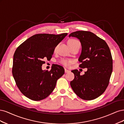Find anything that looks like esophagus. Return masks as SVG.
<instances>
[{
    "label": "esophagus",
    "instance_id": "1",
    "mask_svg": "<svg viewBox=\"0 0 124 124\" xmlns=\"http://www.w3.org/2000/svg\"><path fill=\"white\" fill-rule=\"evenodd\" d=\"M64 70H65V73H68V72H69V71H70V70H67V69H65Z\"/></svg>",
    "mask_w": 124,
    "mask_h": 124
}]
</instances>
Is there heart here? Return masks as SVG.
<instances>
[{
	"mask_svg": "<svg viewBox=\"0 0 124 124\" xmlns=\"http://www.w3.org/2000/svg\"><path fill=\"white\" fill-rule=\"evenodd\" d=\"M76 43H80V42L78 40H77V39H71V40L69 42V45L71 44ZM55 49H56V48H55L54 50H55ZM72 62H73V60L70 59H62L61 60V63L62 64L64 65L65 66H69Z\"/></svg>",
	"mask_w": 124,
	"mask_h": 124,
	"instance_id": "b5f03b06",
	"label": "heart"
}]
</instances>
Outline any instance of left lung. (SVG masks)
<instances>
[{
  "label": "left lung",
  "instance_id": "8db88e82",
  "mask_svg": "<svg viewBox=\"0 0 124 124\" xmlns=\"http://www.w3.org/2000/svg\"><path fill=\"white\" fill-rule=\"evenodd\" d=\"M69 37L78 38L82 46L79 67L87 68L80 75L77 70H71L75 78L70 85L80 98L91 101L103 93L108 86L113 69L112 58L107 43L90 31H77Z\"/></svg>",
  "mask_w": 124,
  "mask_h": 124
}]
</instances>
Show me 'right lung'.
<instances>
[{"mask_svg": "<svg viewBox=\"0 0 124 124\" xmlns=\"http://www.w3.org/2000/svg\"><path fill=\"white\" fill-rule=\"evenodd\" d=\"M67 34H35L16 49L12 75L18 88L27 97L34 101L46 98L64 74V68L59 65L52 66L49 71L43 70L42 66L44 60L51 59L55 47Z\"/></svg>", "mask_w": 124, "mask_h": 124, "instance_id": "obj_1", "label": "right lung"}]
</instances>
